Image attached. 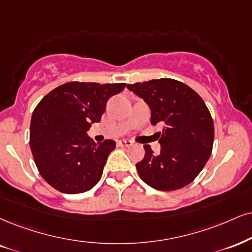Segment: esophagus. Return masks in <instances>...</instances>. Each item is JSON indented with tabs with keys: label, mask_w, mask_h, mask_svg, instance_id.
<instances>
[{
	"label": "esophagus",
	"mask_w": 252,
	"mask_h": 252,
	"mask_svg": "<svg viewBox=\"0 0 252 252\" xmlns=\"http://www.w3.org/2000/svg\"><path fill=\"white\" fill-rule=\"evenodd\" d=\"M118 145L121 146V147H129V146L133 145V142L131 140H120L118 141Z\"/></svg>",
	"instance_id": "1"
}]
</instances>
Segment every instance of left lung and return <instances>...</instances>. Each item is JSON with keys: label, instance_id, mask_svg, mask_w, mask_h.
I'll return each instance as SVG.
<instances>
[{"label": "left lung", "instance_id": "left-lung-1", "mask_svg": "<svg viewBox=\"0 0 252 252\" xmlns=\"http://www.w3.org/2000/svg\"><path fill=\"white\" fill-rule=\"evenodd\" d=\"M127 89L150 106L152 125L163 127L160 154L144 146L145 158L135 164L139 176L158 190L186 187L213 151L214 123L206 104L188 85L170 78L128 84Z\"/></svg>", "mask_w": 252, "mask_h": 252}]
</instances>
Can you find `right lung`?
Here are the masks:
<instances>
[{"instance_id": "1", "label": "right lung", "mask_w": 252, "mask_h": 252, "mask_svg": "<svg viewBox=\"0 0 252 252\" xmlns=\"http://www.w3.org/2000/svg\"><path fill=\"white\" fill-rule=\"evenodd\" d=\"M125 86L70 82L38 102L31 117L30 148L37 169L51 187L79 194L97 185L116 142L94 144L86 132L100 121L108 98Z\"/></svg>"}]
</instances>
